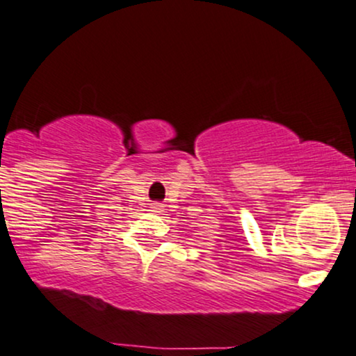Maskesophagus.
Instances as JSON below:
<instances>
[{"instance_id": "esophagus-1", "label": "esophagus", "mask_w": 356, "mask_h": 356, "mask_svg": "<svg viewBox=\"0 0 356 356\" xmlns=\"http://www.w3.org/2000/svg\"><path fill=\"white\" fill-rule=\"evenodd\" d=\"M152 208H153V211H160V210H163L160 203H153V204H152Z\"/></svg>"}]
</instances>
